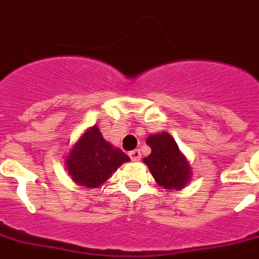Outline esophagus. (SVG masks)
<instances>
[{"mask_svg": "<svg viewBox=\"0 0 259 259\" xmlns=\"http://www.w3.org/2000/svg\"><path fill=\"white\" fill-rule=\"evenodd\" d=\"M129 157L132 158V161H140V159H141V151L138 150V149H136V150H132L129 153Z\"/></svg>", "mask_w": 259, "mask_h": 259, "instance_id": "esophagus-1", "label": "esophagus"}]
</instances>
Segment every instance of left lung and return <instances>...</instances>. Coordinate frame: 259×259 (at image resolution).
Instances as JSON below:
<instances>
[{"mask_svg": "<svg viewBox=\"0 0 259 259\" xmlns=\"http://www.w3.org/2000/svg\"><path fill=\"white\" fill-rule=\"evenodd\" d=\"M151 154L144 159L151 176L165 189H182L190 180V166L178 145L167 133L154 134L146 140Z\"/></svg>", "mask_w": 259, "mask_h": 259, "instance_id": "obj_1", "label": "left lung"}]
</instances>
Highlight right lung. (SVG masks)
Masks as SVG:
<instances>
[{"mask_svg":"<svg viewBox=\"0 0 259 259\" xmlns=\"http://www.w3.org/2000/svg\"><path fill=\"white\" fill-rule=\"evenodd\" d=\"M129 159L122 150L106 142L100 129L93 126L73 146L66 166L74 182L86 188H97Z\"/></svg>","mask_w":259,"mask_h":259,"instance_id":"add662e5","label":"right lung"}]
</instances>
